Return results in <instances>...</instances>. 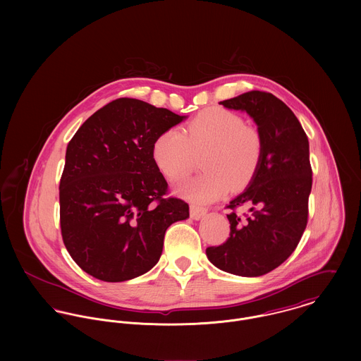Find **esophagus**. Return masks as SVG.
Masks as SVG:
<instances>
[{"mask_svg":"<svg viewBox=\"0 0 361 361\" xmlns=\"http://www.w3.org/2000/svg\"><path fill=\"white\" fill-rule=\"evenodd\" d=\"M206 214L207 209L204 207H199L196 206V204H192V206H190V216H192L193 219L199 221V219H202Z\"/></svg>","mask_w":361,"mask_h":361,"instance_id":"esophagus-1","label":"esophagus"}]
</instances>
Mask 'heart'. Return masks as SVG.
<instances>
[{
  "instance_id": "obj_1",
  "label": "heart",
  "mask_w": 361,
  "mask_h": 361,
  "mask_svg": "<svg viewBox=\"0 0 361 361\" xmlns=\"http://www.w3.org/2000/svg\"><path fill=\"white\" fill-rule=\"evenodd\" d=\"M203 175L176 185L175 192L195 203H208L228 189H245L257 172L262 157V139L257 129L245 125L235 112L211 108L200 112L185 132L171 128L153 145L155 165L168 180H179L189 173L195 155Z\"/></svg>"
}]
</instances>
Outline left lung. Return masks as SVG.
I'll use <instances>...</instances> for the list:
<instances>
[{"instance_id": "obj_1", "label": "left lung", "mask_w": 361, "mask_h": 361, "mask_svg": "<svg viewBox=\"0 0 361 361\" xmlns=\"http://www.w3.org/2000/svg\"><path fill=\"white\" fill-rule=\"evenodd\" d=\"M219 104L253 118L262 157L249 186L228 206V240L206 255L225 272L261 276L295 252L306 229L312 185L309 139L292 109L271 93L253 90ZM245 205L251 207L249 216L234 211Z\"/></svg>"}]
</instances>
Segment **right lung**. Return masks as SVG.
<instances>
[{
  "instance_id": "right-lung-1",
  "label": "right lung",
  "mask_w": 361,
  "mask_h": 361,
  "mask_svg": "<svg viewBox=\"0 0 361 361\" xmlns=\"http://www.w3.org/2000/svg\"><path fill=\"white\" fill-rule=\"evenodd\" d=\"M186 116L136 99L94 112L66 147L59 183L63 245L73 261L104 282L150 271L165 231L189 218L180 199L162 196L168 183L153 158L155 139Z\"/></svg>"
}]
</instances>
